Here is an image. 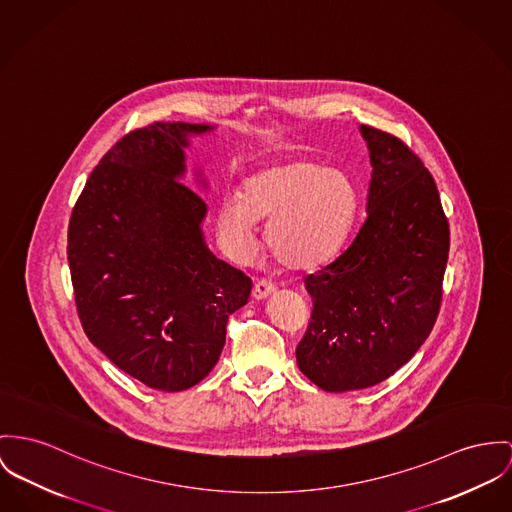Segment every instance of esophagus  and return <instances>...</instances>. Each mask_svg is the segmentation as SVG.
Returning a JSON list of instances; mask_svg holds the SVG:
<instances>
[{
  "mask_svg": "<svg viewBox=\"0 0 512 512\" xmlns=\"http://www.w3.org/2000/svg\"><path fill=\"white\" fill-rule=\"evenodd\" d=\"M276 286L271 280H257L253 286V298L255 300H265L275 292Z\"/></svg>",
  "mask_w": 512,
  "mask_h": 512,
  "instance_id": "34e87169",
  "label": "esophagus"
}]
</instances>
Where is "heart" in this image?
<instances>
[{
	"label": "heart",
	"instance_id": "obj_1",
	"mask_svg": "<svg viewBox=\"0 0 512 512\" xmlns=\"http://www.w3.org/2000/svg\"><path fill=\"white\" fill-rule=\"evenodd\" d=\"M358 191L353 179L314 159H296L255 171L241 195L222 198L216 228L239 257L255 249L257 222H269L265 239L276 261L312 271L331 261L353 228Z\"/></svg>",
	"mask_w": 512,
	"mask_h": 512
}]
</instances>
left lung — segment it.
<instances>
[{
    "label": "left lung",
    "mask_w": 512,
    "mask_h": 512,
    "mask_svg": "<svg viewBox=\"0 0 512 512\" xmlns=\"http://www.w3.org/2000/svg\"><path fill=\"white\" fill-rule=\"evenodd\" d=\"M372 179L368 216L353 243L306 276L314 300L296 347L300 370L325 392L376 386L433 331L450 249L431 171L394 134L362 124Z\"/></svg>",
    "instance_id": "obj_1"
}]
</instances>
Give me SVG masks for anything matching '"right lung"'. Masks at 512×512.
Wrapping results in <instances>:
<instances>
[{
  "mask_svg": "<svg viewBox=\"0 0 512 512\" xmlns=\"http://www.w3.org/2000/svg\"><path fill=\"white\" fill-rule=\"evenodd\" d=\"M214 126L154 122L120 138L72 210L68 263L89 341L148 388L183 392L218 362L251 278L200 232L206 202L181 183L189 136Z\"/></svg>",
  "mask_w": 512,
  "mask_h": 512,
  "instance_id": "obj_1",
  "label": "right lung"
}]
</instances>
